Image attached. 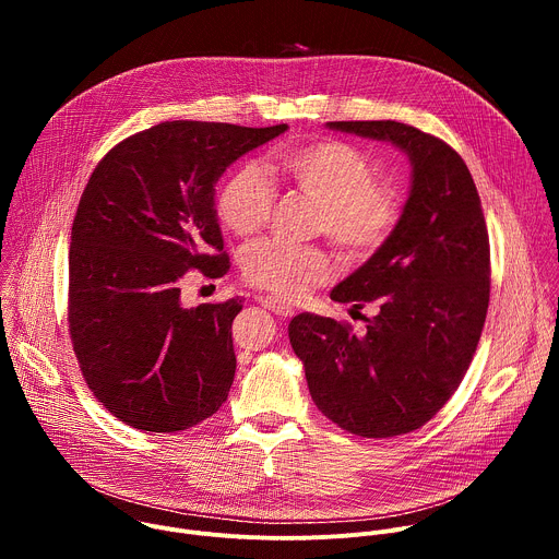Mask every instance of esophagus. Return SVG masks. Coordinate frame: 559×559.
<instances>
[{
	"label": "esophagus",
	"mask_w": 559,
	"mask_h": 559,
	"mask_svg": "<svg viewBox=\"0 0 559 559\" xmlns=\"http://www.w3.org/2000/svg\"><path fill=\"white\" fill-rule=\"evenodd\" d=\"M259 300H261V305H263L265 309L274 311L278 318H292V316H294V307H292L289 302H285V300H278V298H274V296H261Z\"/></svg>",
	"instance_id": "esophagus-1"
}]
</instances>
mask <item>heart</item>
Listing matches in <instances>:
<instances>
[{
    "mask_svg": "<svg viewBox=\"0 0 559 559\" xmlns=\"http://www.w3.org/2000/svg\"><path fill=\"white\" fill-rule=\"evenodd\" d=\"M265 170L273 181L316 203L313 231H323L352 261L380 250L405 212L403 190L376 179L373 158L347 141L316 139L278 150ZM269 180L254 164H241L225 177L214 210L227 231L252 236L267 225L276 203V190ZM241 267L250 285L283 298H300L325 283L332 272L323 248L283 241L246 248Z\"/></svg>",
    "mask_w": 559,
    "mask_h": 559,
    "instance_id": "b5f03b06",
    "label": "heart"
}]
</instances>
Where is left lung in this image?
<instances>
[{
  "instance_id": "8db88e82",
  "label": "left lung",
  "mask_w": 559,
  "mask_h": 559,
  "mask_svg": "<svg viewBox=\"0 0 559 559\" xmlns=\"http://www.w3.org/2000/svg\"><path fill=\"white\" fill-rule=\"evenodd\" d=\"M330 128L405 150L412 194L386 243L330 294L354 311L376 305L365 336L334 318L298 313L289 343L311 401L334 425L393 438L429 423L473 360L491 292L487 221L466 164L442 139L397 121Z\"/></svg>"
}]
</instances>
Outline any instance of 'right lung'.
Returning a JSON list of instances; mask_svg holds the SVG:
<instances>
[{
    "label": "right lung",
    "instance_id": "right-lung-1",
    "mask_svg": "<svg viewBox=\"0 0 559 559\" xmlns=\"http://www.w3.org/2000/svg\"><path fill=\"white\" fill-rule=\"evenodd\" d=\"M287 126L164 121L117 143L79 201L68 261V330L79 369L121 423L186 431L234 380L241 300L181 307V278L229 270L214 183Z\"/></svg>",
    "mask_w": 559,
    "mask_h": 559
}]
</instances>
